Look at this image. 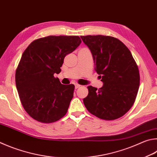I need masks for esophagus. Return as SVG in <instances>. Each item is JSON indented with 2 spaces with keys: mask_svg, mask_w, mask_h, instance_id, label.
Here are the masks:
<instances>
[{
  "mask_svg": "<svg viewBox=\"0 0 157 157\" xmlns=\"http://www.w3.org/2000/svg\"><path fill=\"white\" fill-rule=\"evenodd\" d=\"M79 87H81V85H79V84H75V88H79Z\"/></svg>",
  "mask_w": 157,
  "mask_h": 157,
  "instance_id": "obj_1",
  "label": "esophagus"
}]
</instances>
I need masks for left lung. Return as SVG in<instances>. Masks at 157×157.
<instances>
[{"instance_id": "left-lung-1", "label": "left lung", "mask_w": 157, "mask_h": 157, "mask_svg": "<svg viewBox=\"0 0 157 157\" xmlns=\"http://www.w3.org/2000/svg\"><path fill=\"white\" fill-rule=\"evenodd\" d=\"M81 38L92 53L95 71L104 83L99 89L88 86V95L83 99L85 106L104 120L121 117L132 106L140 83L132 53L114 37L82 36Z\"/></svg>"}]
</instances>
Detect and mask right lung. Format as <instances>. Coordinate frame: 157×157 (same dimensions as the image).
<instances>
[{
    "mask_svg": "<svg viewBox=\"0 0 157 157\" xmlns=\"http://www.w3.org/2000/svg\"><path fill=\"white\" fill-rule=\"evenodd\" d=\"M82 40L78 36H49L35 40L23 52L16 71V84L26 112L42 123H53L66 115L75 86L62 84L54 74L67 54Z\"/></svg>",
    "mask_w": 157,
    "mask_h": 157,
    "instance_id": "1",
    "label": "right lung"
}]
</instances>
